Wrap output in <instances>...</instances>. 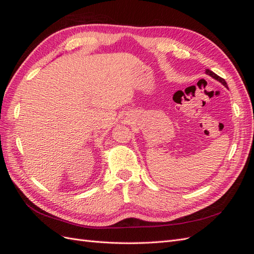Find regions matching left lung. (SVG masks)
I'll list each match as a JSON object with an SVG mask.
<instances>
[{
  "instance_id": "left-lung-1",
  "label": "left lung",
  "mask_w": 254,
  "mask_h": 254,
  "mask_svg": "<svg viewBox=\"0 0 254 254\" xmlns=\"http://www.w3.org/2000/svg\"><path fill=\"white\" fill-rule=\"evenodd\" d=\"M205 74H207L209 76H211L212 78H214V79H216L217 81H219L221 84H224V86L226 87V88H228V86H227V82H226V80L224 79V78H221V77H219L218 75H216L215 74L214 72H212L211 70H209V68H206L205 70Z\"/></svg>"
}]
</instances>
